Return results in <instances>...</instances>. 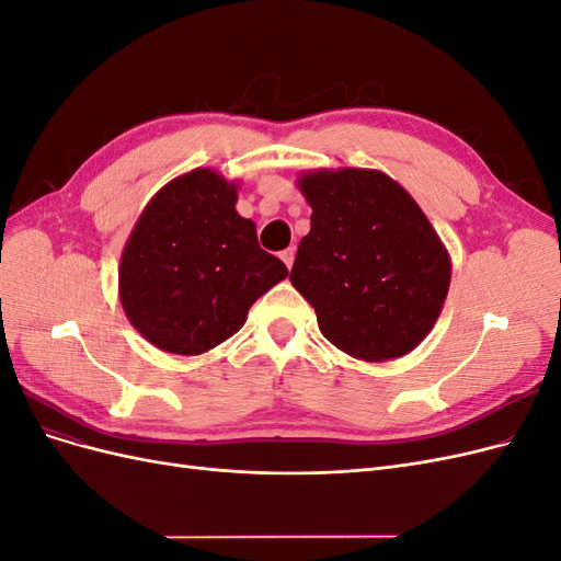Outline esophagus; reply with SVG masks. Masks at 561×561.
I'll use <instances>...</instances> for the list:
<instances>
[{
  "instance_id": "obj_1",
  "label": "esophagus",
  "mask_w": 561,
  "mask_h": 561,
  "mask_svg": "<svg viewBox=\"0 0 561 561\" xmlns=\"http://www.w3.org/2000/svg\"><path fill=\"white\" fill-rule=\"evenodd\" d=\"M280 260L285 262L287 268H293V262H295V248H287L280 252Z\"/></svg>"
}]
</instances>
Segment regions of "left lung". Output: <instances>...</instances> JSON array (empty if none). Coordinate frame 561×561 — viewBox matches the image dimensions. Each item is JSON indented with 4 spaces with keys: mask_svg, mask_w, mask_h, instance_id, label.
Returning <instances> with one entry per match:
<instances>
[{
    "mask_svg": "<svg viewBox=\"0 0 561 561\" xmlns=\"http://www.w3.org/2000/svg\"><path fill=\"white\" fill-rule=\"evenodd\" d=\"M299 186L313 213L290 280L322 336L367 363L410 353L433 330L451 278L426 215L379 171H318Z\"/></svg>",
    "mask_w": 561,
    "mask_h": 561,
    "instance_id": "obj_1",
    "label": "left lung"
}]
</instances>
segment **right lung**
I'll list each match as a JSON object with an SVG mask.
<instances>
[{
	"label": "right lung",
	"instance_id": "obj_1",
	"mask_svg": "<svg viewBox=\"0 0 561 561\" xmlns=\"http://www.w3.org/2000/svg\"><path fill=\"white\" fill-rule=\"evenodd\" d=\"M285 276L236 213V186L198 168L147 203L122 254L118 295L147 342L198 355L239 332L252 301Z\"/></svg>",
	"mask_w": 561,
	"mask_h": 561
}]
</instances>
